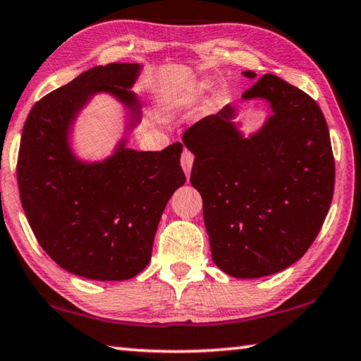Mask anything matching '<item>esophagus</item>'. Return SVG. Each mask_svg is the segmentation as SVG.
Wrapping results in <instances>:
<instances>
[{
	"mask_svg": "<svg viewBox=\"0 0 361 361\" xmlns=\"http://www.w3.org/2000/svg\"><path fill=\"white\" fill-rule=\"evenodd\" d=\"M180 164H182V169H184V173L188 176L192 171V164H193V155L192 152L184 150L182 152V157H180Z\"/></svg>",
	"mask_w": 361,
	"mask_h": 361,
	"instance_id": "34e87169",
	"label": "esophagus"
}]
</instances>
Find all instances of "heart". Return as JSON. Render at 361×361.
<instances>
[{
	"label": "heart",
	"instance_id": "1",
	"mask_svg": "<svg viewBox=\"0 0 361 361\" xmlns=\"http://www.w3.org/2000/svg\"><path fill=\"white\" fill-rule=\"evenodd\" d=\"M169 114H171V111H169V110H168V111H166V114H164V115H166V116H168V115H169Z\"/></svg>",
	"mask_w": 361,
	"mask_h": 361
}]
</instances>
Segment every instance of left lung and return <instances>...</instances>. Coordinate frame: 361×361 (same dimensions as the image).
Segmentation results:
<instances>
[{
    "label": "left lung",
    "mask_w": 361,
    "mask_h": 361,
    "mask_svg": "<svg viewBox=\"0 0 361 361\" xmlns=\"http://www.w3.org/2000/svg\"><path fill=\"white\" fill-rule=\"evenodd\" d=\"M243 99L270 104L261 131L245 139L227 105L182 140L195 155L190 182L203 198L212 261L236 279H261L315 241L333 200L334 157L322 109L299 87L265 73Z\"/></svg>",
    "instance_id": "8db88e82"
}]
</instances>
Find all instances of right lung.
I'll return each mask as SVG.
<instances>
[{
  "instance_id": "1",
  "label": "right lung",
  "mask_w": 361,
  "mask_h": 361,
  "mask_svg": "<svg viewBox=\"0 0 361 361\" xmlns=\"http://www.w3.org/2000/svg\"><path fill=\"white\" fill-rule=\"evenodd\" d=\"M140 65L94 67L39 99L22 129L17 184L38 243L70 274L90 280L133 279L147 267L168 200L184 185L180 142L161 152L126 149L125 140L102 163H82L68 131L96 92H110L139 121L129 90Z\"/></svg>"
}]
</instances>
